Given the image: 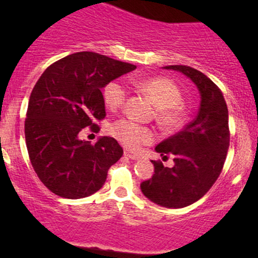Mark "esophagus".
Returning <instances> with one entry per match:
<instances>
[{
    "label": "esophagus",
    "instance_id": "obj_1",
    "mask_svg": "<svg viewBox=\"0 0 258 258\" xmlns=\"http://www.w3.org/2000/svg\"><path fill=\"white\" fill-rule=\"evenodd\" d=\"M125 156H127V158H130L131 160H139V158H141L139 155H136V154H132L130 152H125Z\"/></svg>",
    "mask_w": 258,
    "mask_h": 258
}]
</instances>
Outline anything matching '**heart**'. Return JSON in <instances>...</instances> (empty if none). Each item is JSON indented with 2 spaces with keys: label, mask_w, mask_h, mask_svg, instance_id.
<instances>
[{
  "label": "heart",
  "mask_w": 258,
  "mask_h": 258,
  "mask_svg": "<svg viewBox=\"0 0 258 258\" xmlns=\"http://www.w3.org/2000/svg\"><path fill=\"white\" fill-rule=\"evenodd\" d=\"M141 90L158 106L156 115L159 122L165 128L176 130L185 120V110L182 102V93L174 82L164 78H152L139 82ZM104 102L111 110L120 108L127 97L126 87L119 81H111L103 90ZM109 133L122 146L137 150L143 144L152 143L154 132L131 120L121 119L109 126Z\"/></svg>",
  "instance_id": "heart-1"
}]
</instances>
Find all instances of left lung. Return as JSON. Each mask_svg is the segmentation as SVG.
Here are the masks:
<instances>
[{"label": "left lung", "instance_id": "left-lung-1", "mask_svg": "<svg viewBox=\"0 0 258 258\" xmlns=\"http://www.w3.org/2000/svg\"><path fill=\"white\" fill-rule=\"evenodd\" d=\"M191 80L200 94L197 117L183 131L155 147L156 153L173 158V167L152 161L154 174L141 183L144 197L156 205L182 209L203 198L223 168L228 148V108L223 93L205 74L186 65H168Z\"/></svg>", "mask_w": 258, "mask_h": 258}]
</instances>
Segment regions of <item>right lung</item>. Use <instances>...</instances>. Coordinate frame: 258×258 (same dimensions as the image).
I'll use <instances>...</instances> for the list:
<instances>
[{
    "instance_id": "obj_1",
    "label": "right lung",
    "mask_w": 258,
    "mask_h": 258,
    "mask_svg": "<svg viewBox=\"0 0 258 258\" xmlns=\"http://www.w3.org/2000/svg\"><path fill=\"white\" fill-rule=\"evenodd\" d=\"M136 68L98 53L79 52L53 63L38 79L29 99L25 141L35 172L52 193L81 199L104 184L122 148L111 137L91 144L79 133L86 127L98 132L96 121L105 116L102 88Z\"/></svg>"
}]
</instances>
